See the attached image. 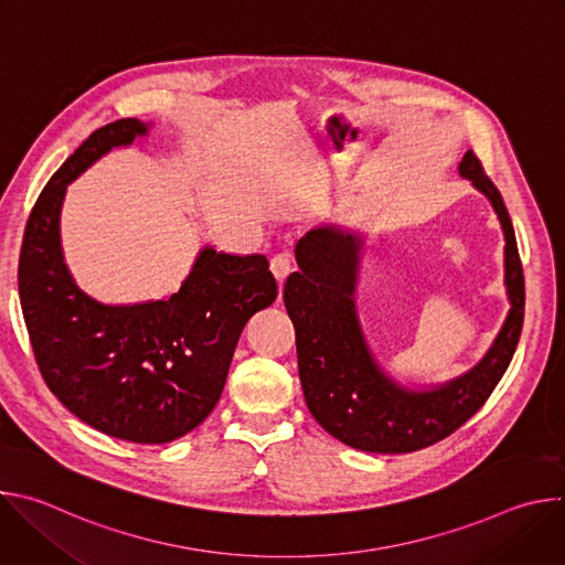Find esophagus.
I'll return each mask as SVG.
<instances>
[{
  "label": "esophagus",
  "mask_w": 565,
  "mask_h": 565,
  "mask_svg": "<svg viewBox=\"0 0 565 565\" xmlns=\"http://www.w3.org/2000/svg\"><path fill=\"white\" fill-rule=\"evenodd\" d=\"M290 268H292L290 253H277V255L270 259V270H273V275L277 277L279 286H281L284 279L290 275Z\"/></svg>",
  "instance_id": "esophagus-1"
}]
</instances>
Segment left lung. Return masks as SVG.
Here are the masks:
<instances>
[{
    "mask_svg": "<svg viewBox=\"0 0 565 565\" xmlns=\"http://www.w3.org/2000/svg\"><path fill=\"white\" fill-rule=\"evenodd\" d=\"M458 172L490 199L499 214L512 308L488 355L451 382L412 391L391 380L373 360L355 310L360 236L329 225L315 227L295 248L299 270L286 279L284 303L295 327L303 397L312 418L349 447L409 454L451 436L486 405L514 358L525 308L514 227L501 192L471 149Z\"/></svg>",
    "mask_w": 565,
    "mask_h": 565,
    "instance_id": "1",
    "label": "left lung"
}]
</instances>
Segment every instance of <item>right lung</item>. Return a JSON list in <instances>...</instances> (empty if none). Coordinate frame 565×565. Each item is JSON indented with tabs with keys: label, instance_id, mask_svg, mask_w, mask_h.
Segmentation results:
<instances>
[{
	"label": "right lung",
	"instance_id": "right-lung-1",
	"mask_svg": "<svg viewBox=\"0 0 565 565\" xmlns=\"http://www.w3.org/2000/svg\"><path fill=\"white\" fill-rule=\"evenodd\" d=\"M147 131L136 118L109 122L64 160L26 221L18 284L35 362L53 395L107 436L160 445L212 414L238 335L277 299V281L264 255L203 248L168 299L107 306L77 288L60 244L66 185L111 147Z\"/></svg>",
	"mask_w": 565,
	"mask_h": 565
}]
</instances>
